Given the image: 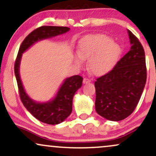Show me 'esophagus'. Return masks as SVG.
Listing matches in <instances>:
<instances>
[{"instance_id": "esophagus-1", "label": "esophagus", "mask_w": 156, "mask_h": 156, "mask_svg": "<svg viewBox=\"0 0 156 156\" xmlns=\"http://www.w3.org/2000/svg\"><path fill=\"white\" fill-rule=\"evenodd\" d=\"M89 82H91V80L89 79L88 78H84L83 80V83L85 84V83H88Z\"/></svg>"}]
</instances>
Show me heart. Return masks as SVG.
<instances>
[{
	"label": "heart",
	"mask_w": 156,
	"mask_h": 156,
	"mask_svg": "<svg viewBox=\"0 0 156 156\" xmlns=\"http://www.w3.org/2000/svg\"><path fill=\"white\" fill-rule=\"evenodd\" d=\"M78 55L74 58L77 65H83V59H89V70L94 75L108 72L117 63L121 54V48L112 39L104 34L87 35L80 40Z\"/></svg>",
	"instance_id": "1"
}]
</instances>
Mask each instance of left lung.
Instances as JSON below:
<instances>
[{"mask_svg":"<svg viewBox=\"0 0 156 156\" xmlns=\"http://www.w3.org/2000/svg\"><path fill=\"white\" fill-rule=\"evenodd\" d=\"M130 51L110 72L97 78L95 110L111 121H120L135 110L147 80L145 54L141 42L128 30Z\"/></svg>","mask_w":156,"mask_h":156,"instance_id":"1","label":"left lung"}]
</instances>
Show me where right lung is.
I'll use <instances>...</instances> for the list:
<instances>
[{"label": "right lung", "instance_id": "obj_1", "mask_svg": "<svg viewBox=\"0 0 156 156\" xmlns=\"http://www.w3.org/2000/svg\"><path fill=\"white\" fill-rule=\"evenodd\" d=\"M69 30L68 27L44 26L34 30L23 41L15 63V74L21 101L36 119L46 124H59L70 115L73 96L76 91L81 87L83 78L80 76H74L66 78L54 99L47 103H37L28 97L23 88L19 73L21 57L27 49L37 42L63 34Z\"/></svg>", "mask_w": 156, "mask_h": 156}]
</instances>
